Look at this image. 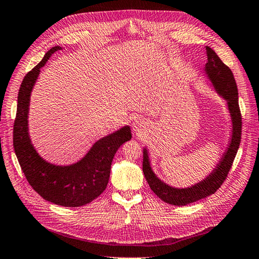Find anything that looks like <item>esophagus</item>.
Here are the masks:
<instances>
[{"label":"esophagus","instance_id":"obj_1","mask_svg":"<svg viewBox=\"0 0 259 259\" xmlns=\"http://www.w3.org/2000/svg\"><path fill=\"white\" fill-rule=\"evenodd\" d=\"M146 128V122L141 117H137L133 122V131H134L136 134H142V133Z\"/></svg>","mask_w":259,"mask_h":259}]
</instances>
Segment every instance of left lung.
<instances>
[{
  "label": "left lung",
  "instance_id": "left-lung-1",
  "mask_svg": "<svg viewBox=\"0 0 259 259\" xmlns=\"http://www.w3.org/2000/svg\"><path fill=\"white\" fill-rule=\"evenodd\" d=\"M206 52L207 63L205 65V72L207 74V77L211 81L215 92L227 101L230 116H231V141H230L226 152L223 153L219 163L217 164L212 172L198 183L185 188L172 187L160 180L153 173L149 161L148 151H147V148H144L143 171L151 191L160 199L174 206H185L187 204H191V202L206 198L218 190L228 177V173L231 169L233 160L241 143L242 116L239 107V94H237V86L233 73L220 60L211 48L206 47Z\"/></svg>",
  "mask_w": 259,
  "mask_h": 259
}]
</instances>
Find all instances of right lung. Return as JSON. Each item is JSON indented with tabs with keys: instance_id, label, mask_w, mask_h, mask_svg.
<instances>
[{
	"instance_id": "add662e5",
	"label": "right lung",
	"mask_w": 259,
	"mask_h": 259,
	"mask_svg": "<svg viewBox=\"0 0 259 259\" xmlns=\"http://www.w3.org/2000/svg\"><path fill=\"white\" fill-rule=\"evenodd\" d=\"M61 47L49 50L38 65L28 72L20 85L17 112L14 122L13 145L28 183L41 197L55 205L80 207L89 204L106 190L111 163L117 149L132 138L130 126H124L96 142L86 156L71 165H55L39 156L28 133V111L30 95L51 55Z\"/></svg>"
}]
</instances>
